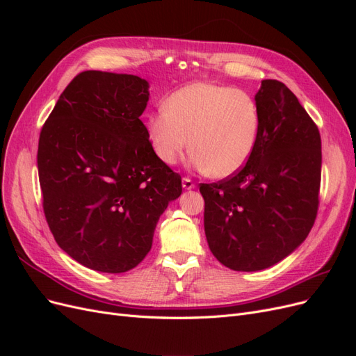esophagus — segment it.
<instances>
[{
    "label": "esophagus",
    "mask_w": 356,
    "mask_h": 356,
    "mask_svg": "<svg viewBox=\"0 0 356 356\" xmlns=\"http://www.w3.org/2000/svg\"><path fill=\"white\" fill-rule=\"evenodd\" d=\"M195 182H193L190 178H182V188L184 190H193L195 188Z\"/></svg>",
    "instance_id": "34e87169"
}]
</instances>
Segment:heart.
I'll use <instances>...</instances> for the list:
<instances>
[{
  "mask_svg": "<svg viewBox=\"0 0 356 356\" xmlns=\"http://www.w3.org/2000/svg\"><path fill=\"white\" fill-rule=\"evenodd\" d=\"M260 127V108L250 93L199 81L169 95L148 117L147 136L161 163L174 166L191 147L193 166L225 178L250 160Z\"/></svg>",
  "mask_w": 356,
  "mask_h": 356,
  "instance_id": "1",
  "label": "heart"
}]
</instances>
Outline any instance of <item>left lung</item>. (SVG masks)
Masks as SVG:
<instances>
[{
  "instance_id": "left-lung-1",
  "label": "left lung",
  "mask_w": 356,
  "mask_h": 356,
  "mask_svg": "<svg viewBox=\"0 0 356 356\" xmlns=\"http://www.w3.org/2000/svg\"><path fill=\"white\" fill-rule=\"evenodd\" d=\"M255 101L261 127L252 156L229 179L200 186L209 250L238 272L263 270L294 252L307 238L319 203L316 124L277 80H263Z\"/></svg>"
}]
</instances>
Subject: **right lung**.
Segmentation results:
<instances>
[{
    "instance_id": "obj_1",
    "label": "right lung",
    "mask_w": 356,
    "mask_h": 356,
    "mask_svg": "<svg viewBox=\"0 0 356 356\" xmlns=\"http://www.w3.org/2000/svg\"><path fill=\"white\" fill-rule=\"evenodd\" d=\"M148 89L138 75L84 71L40 134L37 165L53 238L96 272L123 273L141 263L160 215L182 191L139 120Z\"/></svg>"
}]
</instances>
